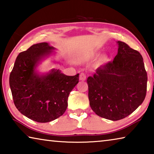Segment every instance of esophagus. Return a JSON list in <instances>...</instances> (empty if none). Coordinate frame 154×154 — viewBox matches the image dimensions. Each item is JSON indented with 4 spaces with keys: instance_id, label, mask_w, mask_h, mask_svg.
Instances as JSON below:
<instances>
[{
    "instance_id": "34e87169",
    "label": "esophagus",
    "mask_w": 154,
    "mask_h": 154,
    "mask_svg": "<svg viewBox=\"0 0 154 154\" xmlns=\"http://www.w3.org/2000/svg\"><path fill=\"white\" fill-rule=\"evenodd\" d=\"M85 79H86V75L83 73V72H82L79 75V80L83 82V81H85Z\"/></svg>"
}]
</instances>
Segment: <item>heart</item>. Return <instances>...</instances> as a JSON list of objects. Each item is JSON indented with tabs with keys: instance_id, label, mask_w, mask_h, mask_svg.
Instances as JSON below:
<instances>
[{
	"instance_id": "b5f03b06",
	"label": "heart",
	"mask_w": 154,
	"mask_h": 154,
	"mask_svg": "<svg viewBox=\"0 0 154 154\" xmlns=\"http://www.w3.org/2000/svg\"><path fill=\"white\" fill-rule=\"evenodd\" d=\"M97 55H98V52L96 51H92L90 54V56L91 58H94V57H95ZM109 61V56L107 55H106V54H104V55H102L100 58H99L98 60V63L99 64H103L105 63H106V62H108Z\"/></svg>"
}]
</instances>
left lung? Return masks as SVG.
<instances>
[{"instance_id": "1", "label": "left lung", "mask_w": 154, "mask_h": 154, "mask_svg": "<svg viewBox=\"0 0 154 154\" xmlns=\"http://www.w3.org/2000/svg\"><path fill=\"white\" fill-rule=\"evenodd\" d=\"M113 62L88 77V98L93 111L112 121L125 118L143 103L147 75L142 56L122 41Z\"/></svg>"}]
</instances>
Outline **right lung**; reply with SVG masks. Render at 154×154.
I'll use <instances>...</instances> for the list:
<instances>
[{
    "instance_id": "right-lung-1",
    "label": "right lung",
    "mask_w": 154,
    "mask_h": 154,
    "mask_svg": "<svg viewBox=\"0 0 154 154\" xmlns=\"http://www.w3.org/2000/svg\"><path fill=\"white\" fill-rule=\"evenodd\" d=\"M56 48L48 43L35 44L17 56L9 77V85L16 108L33 121L45 123L64 114L70 92L79 83V74L68 76L52 69L41 73V62Z\"/></svg>"
}]
</instances>
